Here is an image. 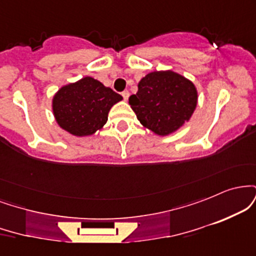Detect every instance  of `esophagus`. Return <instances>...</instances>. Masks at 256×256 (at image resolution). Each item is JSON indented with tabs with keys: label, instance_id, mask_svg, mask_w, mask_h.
I'll list each match as a JSON object with an SVG mask.
<instances>
[{
	"label": "esophagus",
	"instance_id": "esophagus-1",
	"mask_svg": "<svg viewBox=\"0 0 256 256\" xmlns=\"http://www.w3.org/2000/svg\"><path fill=\"white\" fill-rule=\"evenodd\" d=\"M122 98H124L125 101H128V95H130V92H128V90H125V91H122Z\"/></svg>",
	"mask_w": 256,
	"mask_h": 256
}]
</instances>
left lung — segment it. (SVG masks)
Here are the masks:
<instances>
[{"label": "left lung", "instance_id": "obj_1", "mask_svg": "<svg viewBox=\"0 0 256 256\" xmlns=\"http://www.w3.org/2000/svg\"><path fill=\"white\" fill-rule=\"evenodd\" d=\"M128 104L144 128L160 136L172 134L190 119L198 104L195 85L172 71L152 72L140 79Z\"/></svg>", "mask_w": 256, "mask_h": 256}]
</instances>
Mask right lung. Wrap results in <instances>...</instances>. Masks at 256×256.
I'll return each instance as SVG.
<instances>
[{
	"label": "right lung",
	"mask_w": 256,
	"mask_h": 256,
	"mask_svg": "<svg viewBox=\"0 0 256 256\" xmlns=\"http://www.w3.org/2000/svg\"><path fill=\"white\" fill-rule=\"evenodd\" d=\"M122 98L101 82L85 77L58 91L52 112L58 124L74 136H88L107 122L112 106Z\"/></svg>",
	"instance_id": "right-lung-1"
}]
</instances>
